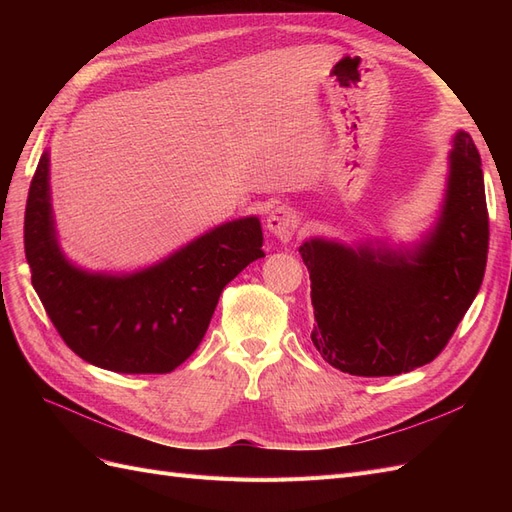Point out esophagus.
<instances>
[{
  "label": "esophagus",
  "mask_w": 512,
  "mask_h": 512,
  "mask_svg": "<svg viewBox=\"0 0 512 512\" xmlns=\"http://www.w3.org/2000/svg\"><path fill=\"white\" fill-rule=\"evenodd\" d=\"M299 228V215L290 207H275L267 215V230L280 241H290Z\"/></svg>",
  "instance_id": "1"
}]
</instances>
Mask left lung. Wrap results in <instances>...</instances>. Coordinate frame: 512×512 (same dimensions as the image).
Returning a JSON list of instances; mask_svg holds the SVG:
<instances>
[{"label": "left lung", "instance_id": "left-lung-1", "mask_svg": "<svg viewBox=\"0 0 512 512\" xmlns=\"http://www.w3.org/2000/svg\"><path fill=\"white\" fill-rule=\"evenodd\" d=\"M487 250L483 168L472 136L459 130L440 213L416 243L303 241L314 346L350 376H399L431 363L483 284Z\"/></svg>", "mask_w": 512, "mask_h": 512}]
</instances>
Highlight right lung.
<instances>
[{
	"mask_svg": "<svg viewBox=\"0 0 512 512\" xmlns=\"http://www.w3.org/2000/svg\"><path fill=\"white\" fill-rule=\"evenodd\" d=\"M25 256L46 314L72 352L117 374H168L203 342L224 286L265 252L260 220L247 215L132 273L76 267L59 247L46 147L29 185Z\"/></svg>",
	"mask_w": 512,
	"mask_h": 512,
	"instance_id": "right-lung-1",
	"label": "right lung"
}]
</instances>
